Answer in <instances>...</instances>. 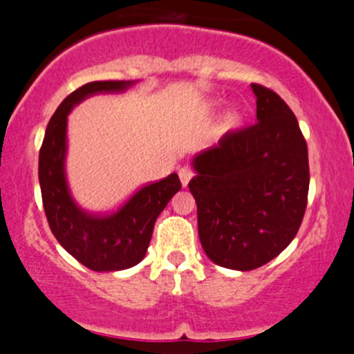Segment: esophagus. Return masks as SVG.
Masks as SVG:
<instances>
[{
    "label": "esophagus",
    "instance_id": "34e87169",
    "mask_svg": "<svg viewBox=\"0 0 354 354\" xmlns=\"http://www.w3.org/2000/svg\"><path fill=\"white\" fill-rule=\"evenodd\" d=\"M178 174H180V180H181L183 188H186V186H188L189 180H191V178H193V171H191L188 166H185V168H181L180 171H178Z\"/></svg>",
    "mask_w": 354,
    "mask_h": 354
}]
</instances>
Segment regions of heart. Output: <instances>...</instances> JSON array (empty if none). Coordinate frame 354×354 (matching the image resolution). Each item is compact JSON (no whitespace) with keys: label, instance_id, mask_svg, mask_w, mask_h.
I'll use <instances>...</instances> for the list:
<instances>
[{"label":"heart","instance_id":"heart-1","mask_svg":"<svg viewBox=\"0 0 354 354\" xmlns=\"http://www.w3.org/2000/svg\"><path fill=\"white\" fill-rule=\"evenodd\" d=\"M236 123H238V115L236 113H230L228 116L225 118V129H230V128H233V126H236Z\"/></svg>","mask_w":354,"mask_h":354}]
</instances>
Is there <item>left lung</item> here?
Wrapping results in <instances>:
<instances>
[{
	"label": "left lung",
	"mask_w": 354,
	"mask_h": 354,
	"mask_svg": "<svg viewBox=\"0 0 354 354\" xmlns=\"http://www.w3.org/2000/svg\"><path fill=\"white\" fill-rule=\"evenodd\" d=\"M251 89L258 123L198 153L188 185L206 256L238 271L266 265L293 241L310 188L308 146L295 113L270 88Z\"/></svg>",
	"instance_id": "obj_1"
}]
</instances>
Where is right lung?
<instances>
[{
    "label": "right lung",
    "instance_id": "obj_1",
    "mask_svg": "<svg viewBox=\"0 0 354 354\" xmlns=\"http://www.w3.org/2000/svg\"><path fill=\"white\" fill-rule=\"evenodd\" d=\"M133 81H93L64 98L48 123L39 149V186L44 213L58 243L93 271H120L145 258L154 221L181 189L176 173L140 188L116 211L93 214L81 209L68 188L66 124L73 106L98 93H120Z\"/></svg>",
    "mask_w": 354,
    "mask_h": 354
}]
</instances>
